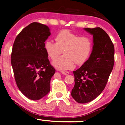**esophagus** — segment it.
Returning a JSON list of instances; mask_svg holds the SVG:
<instances>
[{"label":"esophagus","mask_w":125,"mask_h":125,"mask_svg":"<svg viewBox=\"0 0 125 125\" xmlns=\"http://www.w3.org/2000/svg\"><path fill=\"white\" fill-rule=\"evenodd\" d=\"M61 73L63 75H68L69 74V73L68 71H61Z\"/></svg>","instance_id":"obj_1"}]
</instances>
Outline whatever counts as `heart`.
<instances>
[{
    "mask_svg": "<svg viewBox=\"0 0 125 125\" xmlns=\"http://www.w3.org/2000/svg\"><path fill=\"white\" fill-rule=\"evenodd\" d=\"M56 43L47 40L44 44L46 51L54 60L64 51V55L52 62L54 67L60 70L74 69L75 63L83 64L93 49V42L87 36H79L68 30H62L56 35Z\"/></svg>",
    "mask_w": 125,
    "mask_h": 125,
    "instance_id": "heart-1",
    "label": "heart"
}]
</instances>
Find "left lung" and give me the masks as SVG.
Segmentation results:
<instances>
[{
	"label": "left lung",
	"instance_id": "obj_1",
	"mask_svg": "<svg viewBox=\"0 0 125 125\" xmlns=\"http://www.w3.org/2000/svg\"><path fill=\"white\" fill-rule=\"evenodd\" d=\"M93 36V46L87 61L76 71L71 96L79 104L98 96L107 83L114 63V46L108 34L100 27L84 28Z\"/></svg>",
	"mask_w": 125,
	"mask_h": 125
}]
</instances>
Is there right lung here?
Returning a JSON list of instances; mask_svg holds the SVG:
<instances>
[{
    "mask_svg": "<svg viewBox=\"0 0 125 125\" xmlns=\"http://www.w3.org/2000/svg\"><path fill=\"white\" fill-rule=\"evenodd\" d=\"M50 35L49 27L33 22L21 30L13 44L11 65L15 79L21 93L31 100L48 94L55 72L44 47Z\"/></svg>",
    "mask_w": 125,
    "mask_h": 125,
    "instance_id": "add662e5",
    "label": "right lung"
}]
</instances>
